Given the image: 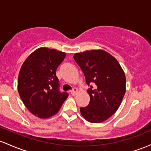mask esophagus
Segmentation results:
<instances>
[{"instance_id":"obj_1","label":"esophagus","mask_w":151,"mask_h":151,"mask_svg":"<svg viewBox=\"0 0 151 151\" xmlns=\"http://www.w3.org/2000/svg\"><path fill=\"white\" fill-rule=\"evenodd\" d=\"M77 91H78V89H77V88H74V89H72L70 92H71V94L74 96V95H76V93H77Z\"/></svg>"}]
</instances>
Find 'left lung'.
<instances>
[{
    "instance_id": "1",
    "label": "left lung",
    "mask_w": 151,
    "mask_h": 151,
    "mask_svg": "<svg viewBox=\"0 0 151 151\" xmlns=\"http://www.w3.org/2000/svg\"><path fill=\"white\" fill-rule=\"evenodd\" d=\"M74 59L85 76L90 101L81 107V116L91 123H101L120 106L126 92V76L119 62L102 50L76 53Z\"/></svg>"
}]
</instances>
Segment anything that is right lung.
Returning a JSON list of instances; mask_svg holds the SVG:
<instances>
[{
    "instance_id": "add662e5",
    "label": "right lung",
    "mask_w": 151,
    "mask_h": 151,
    "mask_svg": "<svg viewBox=\"0 0 151 151\" xmlns=\"http://www.w3.org/2000/svg\"><path fill=\"white\" fill-rule=\"evenodd\" d=\"M66 53L40 47L30 54L22 64L18 79L20 97L29 111L41 119L52 116L68 97L59 89L56 70Z\"/></svg>"
}]
</instances>
